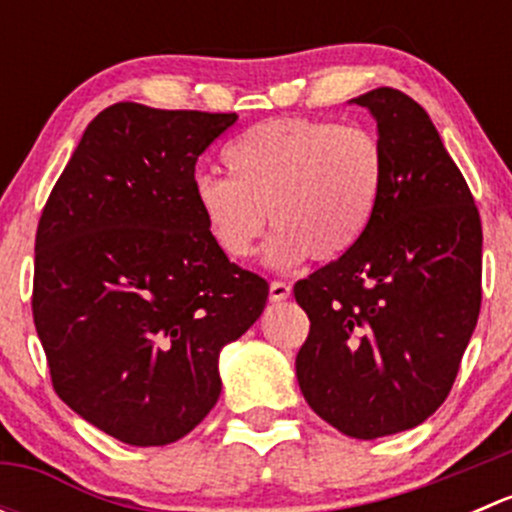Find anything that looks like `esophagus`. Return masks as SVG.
<instances>
[{
  "label": "esophagus",
  "mask_w": 512,
  "mask_h": 512,
  "mask_svg": "<svg viewBox=\"0 0 512 512\" xmlns=\"http://www.w3.org/2000/svg\"><path fill=\"white\" fill-rule=\"evenodd\" d=\"M289 294H292V287H289L287 282L275 280L270 285V299H272V302H282V299H287Z\"/></svg>",
  "instance_id": "1"
}]
</instances>
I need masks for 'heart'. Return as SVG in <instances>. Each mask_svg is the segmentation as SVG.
<instances>
[{
    "mask_svg": "<svg viewBox=\"0 0 512 512\" xmlns=\"http://www.w3.org/2000/svg\"><path fill=\"white\" fill-rule=\"evenodd\" d=\"M230 178L198 175L193 200L215 245L232 260L252 255L267 218V262L337 260L369 227L384 148L366 128L317 118H275L247 128L223 151Z\"/></svg>",
    "mask_w": 512,
    "mask_h": 512,
    "instance_id": "heart-1",
    "label": "heart"
}]
</instances>
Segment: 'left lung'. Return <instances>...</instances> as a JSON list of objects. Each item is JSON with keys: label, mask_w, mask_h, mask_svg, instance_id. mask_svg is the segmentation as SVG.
I'll list each match as a JSON object with an SVG mask.
<instances>
[{"label": "left lung", "mask_w": 512, "mask_h": 512, "mask_svg": "<svg viewBox=\"0 0 512 512\" xmlns=\"http://www.w3.org/2000/svg\"><path fill=\"white\" fill-rule=\"evenodd\" d=\"M369 108L384 185L347 255L294 285L309 317L297 381L314 414L361 441L406 431L446 401L476 329L483 230L428 113L381 86Z\"/></svg>", "instance_id": "left-lung-1"}]
</instances>
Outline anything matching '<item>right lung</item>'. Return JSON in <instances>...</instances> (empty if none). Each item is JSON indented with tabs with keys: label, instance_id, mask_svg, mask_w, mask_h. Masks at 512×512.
I'll return each instance as SVG.
<instances>
[{
	"label": "right lung",
	"instance_id": "obj_1",
	"mask_svg": "<svg viewBox=\"0 0 512 512\" xmlns=\"http://www.w3.org/2000/svg\"><path fill=\"white\" fill-rule=\"evenodd\" d=\"M235 113L113 103L81 136L36 227L32 312L59 399L128 446H165L218 404V359L267 282L227 260L195 163Z\"/></svg>",
	"mask_w": 512,
	"mask_h": 512
}]
</instances>
